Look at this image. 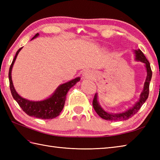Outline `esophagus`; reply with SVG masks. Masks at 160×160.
<instances>
[{"label": "esophagus", "mask_w": 160, "mask_h": 160, "mask_svg": "<svg viewBox=\"0 0 160 160\" xmlns=\"http://www.w3.org/2000/svg\"><path fill=\"white\" fill-rule=\"evenodd\" d=\"M92 77V74H91L89 71H86L84 73V78H91Z\"/></svg>", "instance_id": "1"}]
</instances>
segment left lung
<instances>
[{"mask_svg": "<svg viewBox=\"0 0 160 160\" xmlns=\"http://www.w3.org/2000/svg\"><path fill=\"white\" fill-rule=\"evenodd\" d=\"M134 52L135 54V60L137 61H140V62L145 64L146 69H147V76L146 78L144 89L142 92L140 94V100H139L135 104L134 106H132L131 108H128L127 111L120 113H110L108 112L105 111L101 107L99 102L98 101V93L95 94V96L93 100V107L94 108L95 111H96L98 115H99L100 118L104 119L106 120H127L128 119L131 118L132 116L138 113V111L140 109L141 107L144 104V103L147 100L149 94V84L152 78V71L151 69L150 63L148 61V60L146 58L144 53H142L140 49L134 50Z\"/></svg>", "mask_w": 160, "mask_h": 160, "instance_id": "1", "label": "left lung"}]
</instances>
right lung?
<instances>
[{
    "instance_id": "right-lung-1",
    "label": "right lung",
    "mask_w": 160,
    "mask_h": 160,
    "mask_svg": "<svg viewBox=\"0 0 160 160\" xmlns=\"http://www.w3.org/2000/svg\"><path fill=\"white\" fill-rule=\"evenodd\" d=\"M38 36L39 33H36L32 40L36 38ZM21 49L22 47L17 51L9 70V87L13 99L18 102L22 111H25L29 116L43 119V120H49V119L56 118L58 116L60 112L63 109L67 92L71 87H73L78 82H79L80 78H76L75 79L70 80L69 82L60 84L52 96L44 100L32 101L23 98L16 92L14 87H13L12 80V67L15 62L17 56Z\"/></svg>"
}]
</instances>
